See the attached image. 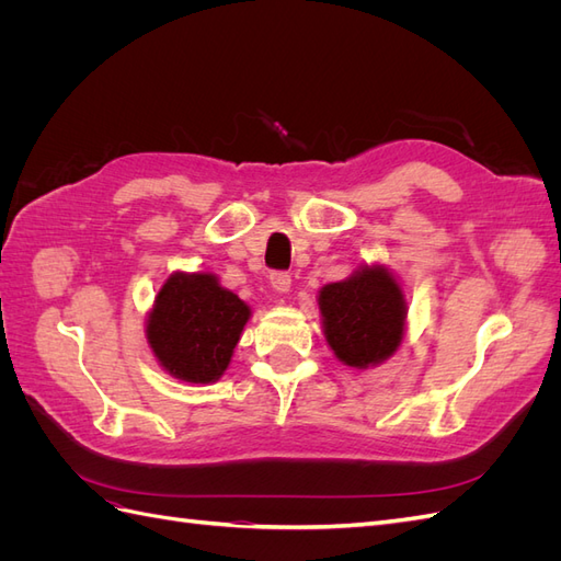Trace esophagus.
<instances>
[{
  "mask_svg": "<svg viewBox=\"0 0 561 561\" xmlns=\"http://www.w3.org/2000/svg\"><path fill=\"white\" fill-rule=\"evenodd\" d=\"M271 287H274V290L278 293V295H287L290 293V287H293V278L287 276V274H271Z\"/></svg>",
  "mask_w": 561,
  "mask_h": 561,
  "instance_id": "34e87169",
  "label": "esophagus"
}]
</instances>
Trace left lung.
<instances>
[{
	"label": "left lung",
	"mask_w": 561,
	"mask_h": 561,
	"mask_svg": "<svg viewBox=\"0 0 561 561\" xmlns=\"http://www.w3.org/2000/svg\"><path fill=\"white\" fill-rule=\"evenodd\" d=\"M325 342L334 358L353 369H369L393 358L407 336L402 283L383 264H360L344 280L318 290Z\"/></svg>",
	"instance_id": "obj_1"
}]
</instances>
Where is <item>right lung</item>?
Instances as JSON below:
<instances>
[{
    "instance_id": "obj_1",
    "label": "right lung",
    "mask_w": 561,
    "mask_h": 561,
    "mask_svg": "<svg viewBox=\"0 0 561 561\" xmlns=\"http://www.w3.org/2000/svg\"><path fill=\"white\" fill-rule=\"evenodd\" d=\"M252 309L210 271H173L145 320L157 363L184 383H215L225 375Z\"/></svg>"
}]
</instances>
